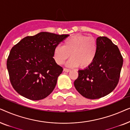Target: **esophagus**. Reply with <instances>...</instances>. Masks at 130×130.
<instances>
[{"label": "esophagus", "mask_w": 130, "mask_h": 130, "mask_svg": "<svg viewBox=\"0 0 130 130\" xmlns=\"http://www.w3.org/2000/svg\"><path fill=\"white\" fill-rule=\"evenodd\" d=\"M63 71L64 72H69L70 71V70H69V69H66V68H64L63 69Z\"/></svg>", "instance_id": "1"}]
</instances>
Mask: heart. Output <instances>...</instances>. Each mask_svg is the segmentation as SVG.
<instances>
[{
    "label": "heart",
    "instance_id": "heart-1",
    "mask_svg": "<svg viewBox=\"0 0 130 130\" xmlns=\"http://www.w3.org/2000/svg\"><path fill=\"white\" fill-rule=\"evenodd\" d=\"M98 52V44L93 37L85 35H74L67 38L63 45H57L53 51L56 63L61 65L69 57L66 66L68 67L86 68L95 60Z\"/></svg>",
    "mask_w": 130,
    "mask_h": 130
}]
</instances>
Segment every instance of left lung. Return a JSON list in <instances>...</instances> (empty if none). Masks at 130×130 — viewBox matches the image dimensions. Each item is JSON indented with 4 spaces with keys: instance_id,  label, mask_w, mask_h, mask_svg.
Segmentation results:
<instances>
[{
    "instance_id": "1",
    "label": "left lung",
    "mask_w": 130,
    "mask_h": 130,
    "mask_svg": "<svg viewBox=\"0 0 130 130\" xmlns=\"http://www.w3.org/2000/svg\"><path fill=\"white\" fill-rule=\"evenodd\" d=\"M98 52L93 63L80 70L74 85L78 92L90 99H99L112 92L118 85L123 58L118 47L106 37L96 39Z\"/></svg>"
}]
</instances>
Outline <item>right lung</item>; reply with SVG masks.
Listing matches in <instances>:
<instances>
[{"label": "right lung", "instance_id": "add662e5", "mask_svg": "<svg viewBox=\"0 0 130 130\" xmlns=\"http://www.w3.org/2000/svg\"><path fill=\"white\" fill-rule=\"evenodd\" d=\"M69 36L41 32L25 37L12 47L7 69L10 83L19 95L38 101L53 91L63 70L55 61L53 51Z\"/></svg>", "mask_w": 130, "mask_h": 130}]
</instances>
